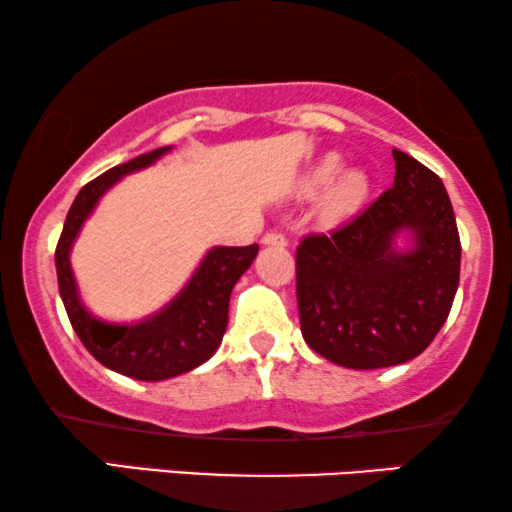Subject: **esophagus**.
I'll return each instance as SVG.
<instances>
[{
	"mask_svg": "<svg viewBox=\"0 0 512 512\" xmlns=\"http://www.w3.org/2000/svg\"><path fill=\"white\" fill-rule=\"evenodd\" d=\"M263 244H268V247H286L289 240L282 233H277V230H270V233L263 235Z\"/></svg>",
	"mask_w": 512,
	"mask_h": 512,
	"instance_id": "1",
	"label": "esophagus"
}]
</instances>
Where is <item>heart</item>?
<instances>
[{"label":"heart","mask_w":512,"mask_h":512,"mask_svg":"<svg viewBox=\"0 0 512 512\" xmlns=\"http://www.w3.org/2000/svg\"><path fill=\"white\" fill-rule=\"evenodd\" d=\"M340 170H342L340 156L328 153V156L321 158L319 163L305 174L303 186H300L307 198L326 191L328 185L332 186L328 189L326 202H324V212L331 221L347 219V216L359 212L370 193V181L366 174L359 170H349V172H342L341 177L338 178L337 174Z\"/></svg>","instance_id":"1"}]
</instances>
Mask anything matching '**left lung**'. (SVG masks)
Masks as SVG:
<instances>
[{
  "instance_id": "left-lung-1",
  "label": "left lung",
  "mask_w": 512,
  "mask_h": 512,
  "mask_svg": "<svg viewBox=\"0 0 512 512\" xmlns=\"http://www.w3.org/2000/svg\"><path fill=\"white\" fill-rule=\"evenodd\" d=\"M394 186L331 233L296 249L300 331L324 359L354 370L398 366L431 345L459 286L461 242L436 172L394 149ZM410 227L415 250L398 255Z\"/></svg>"
}]
</instances>
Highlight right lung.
<instances>
[{
    "mask_svg": "<svg viewBox=\"0 0 512 512\" xmlns=\"http://www.w3.org/2000/svg\"><path fill=\"white\" fill-rule=\"evenodd\" d=\"M165 151H170V146L132 158L88 181L76 195L74 205L69 207L58 247H55L60 298L83 347L102 366L144 382H158L188 373L216 352L228 326L230 291L258 254V244L214 247L195 270L186 289L163 312L153 314L142 324L109 326L83 310L79 293H76L72 265H69V249H72L74 237L79 235L83 221L88 219L109 186H114L123 174L151 165Z\"/></svg>",
    "mask_w": 512,
    "mask_h": 512,
    "instance_id": "obj_1",
    "label": "right lung"
}]
</instances>
